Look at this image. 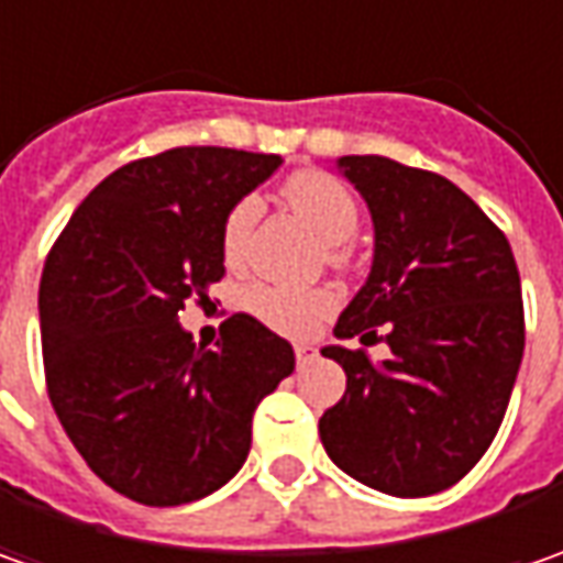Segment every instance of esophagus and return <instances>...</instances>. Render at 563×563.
Wrapping results in <instances>:
<instances>
[{"label":"esophagus","mask_w":563,"mask_h":563,"mask_svg":"<svg viewBox=\"0 0 563 563\" xmlns=\"http://www.w3.org/2000/svg\"><path fill=\"white\" fill-rule=\"evenodd\" d=\"M294 357H297L300 366H307V363H313L316 360V347L313 344H297V347H294Z\"/></svg>","instance_id":"1"}]
</instances>
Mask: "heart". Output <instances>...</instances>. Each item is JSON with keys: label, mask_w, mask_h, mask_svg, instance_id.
<instances>
[{"label": "heart", "mask_w": 563, "mask_h": 563, "mask_svg": "<svg viewBox=\"0 0 563 563\" xmlns=\"http://www.w3.org/2000/svg\"><path fill=\"white\" fill-rule=\"evenodd\" d=\"M285 200L313 228L325 244H344L357 231L360 212L351 190L322 172H297L285 185ZM256 222V200L244 197L231 206L222 228V250L228 263H238L247 244L250 225ZM338 260V253H335ZM250 313L285 335H310L322 316L332 313L335 294L325 288H282V285H253L247 294Z\"/></svg>", "instance_id": "b5f03b06"}]
</instances>
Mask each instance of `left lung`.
Wrapping results in <instances>:
<instances>
[{
    "mask_svg": "<svg viewBox=\"0 0 563 563\" xmlns=\"http://www.w3.org/2000/svg\"><path fill=\"white\" fill-rule=\"evenodd\" d=\"M338 172L373 216V269L338 316L347 388L319 420L325 454L363 486L422 498L461 483L505 420L523 360V297L508 238L457 185L385 156H341Z\"/></svg>",
    "mask_w": 563,
    "mask_h": 563,
    "instance_id": "1",
    "label": "left lung"
}]
</instances>
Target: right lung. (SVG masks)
Listing matches in <instances>:
<instances>
[{
    "instance_id": "1",
    "label": "right lung",
    "mask_w": 563,
    "mask_h": 563,
    "mask_svg": "<svg viewBox=\"0 0 563 563\" xmlns=\"http://www.w3.org/2000/svg\"><path fill=\"white\" fill-rule=\"evenodd\" d=\"M282 165L178 146L121 165L77 206L40 278L46 388L77 454L119 495L172 508L244 466L253 410L294 347L234 313L212 351L178 322L225 275L228 212Z\"/></svg>"
}]
</instances>
